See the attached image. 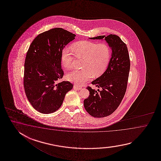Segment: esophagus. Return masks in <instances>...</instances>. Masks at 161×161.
I'll return each mask as SVG.
<instances>
[{
	"label": "esophagus",
	"mask_w": 161,
	"mask_h": 161,
	"mask_svg": "<svg viewBox=\"0 0 161 161\" xmlns=\"http://www.w3.org/2000/svg\"><path fill=\"white\" fill-rule=\"evenodd\" d=\"M74 89H76V90H80V89H82V87L75 85L74 86Z\"/></svg>",
	"instance_id": "1"
}]
</instances>
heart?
I'll return each instance as SVG.
<instances>
[{"instance_id":"b5f03b06","label":"heart","mask_w":161,"mask_h":161,"mask_svg":"<svg viewBox=\"0 0 161 161\" xmlns=\"http://www.w3.org/2000/svg\"><path fill=\"white\" fill-rule=\"evenodd\" d=\"M71 48L77 58L84 59L82 62L83 69H75L67 75L69 81L82 85L92 79L93 75L98 77L105 71L111 57V49L107 44L84 40L75 42ZM61 60L65 69L74 67L75 58L70 49L65 48L62 50Z\"/></svg>"}]
</instances>
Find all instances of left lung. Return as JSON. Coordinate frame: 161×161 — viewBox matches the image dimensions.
<instances>
[{
	"label": "left lung",
	"mask_w": 161,
	"mask_h": 161,
	"mask_svg": "<svg viewBox=\"0 0 161 161\" xmlns=\"http://www.w3.org/2000/svg\"><path fill=\"white\" fill-rule=\"evenodd\" d=\"M103 38L112 48V58L105 72L92 82L101 90L98 89L97 92L87 86L90 95L84 100L86 110L92 116L98 118L109 116L120 105L127 90L130 69L127 45L114 34L90 38L93 40Z\"/></svg>",
	"instance_id": "obj_1"
}]
</instances>
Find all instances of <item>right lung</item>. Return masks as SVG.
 <instances>
[{
  "mask_svg": "<svg viewBox=\"0 0 161 161\" xmlns=\"http://www.w3.org/2000/svg\"><path fill=\"white\" fill-rule=\"evenodd\" d=\"M75 36L62 28H53L38 34L29 48L25 61V92L31 106L40 113L58 110L73 87L69 81H56L64 75L62 50Z\"/></svg>",
  "mask_w": 161,
  "mask_h": 161,
  "instance_id": "obj_1",
  "label": "right lung"
}]
</instances>
